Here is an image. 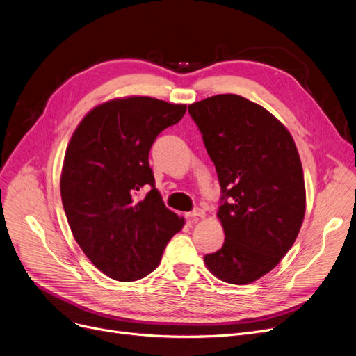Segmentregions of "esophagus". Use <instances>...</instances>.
Masks as SVG:
<instances>
[{"label":"esophagus","instance_id":"esophagus-1","mask_svg":"<svg viewBox=\"0 0 356 356\" xmlns=\"http://www.w3.org/2000/svg\"><path fill=\"white\" fill-rule=\"evenodd\" d=\"M186 216L190 220H197L198 218H204V211L202 209H194L193 211H188Z\"/></svg>","mask_w":356,"mask_h":356}]
</instances>
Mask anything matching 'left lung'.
Segmentation results:
<instances>
[{"label":"left lung","instance_id":"8db88e82","mask_svg":"<svg viewBox=\"0 0 356 356\" xmlns=\"http://www.w3.org/2000/svg\"><path fill=\"white\" fill-rule=\"evenodd\" d=\"M220 184L222 248L204 255L218 279L247 285L273 270L305 215L300 154L289 131L263 106L216 95L188 106Z\"/></svg>","mask_w":356,"mask_h":356}]
</instances>
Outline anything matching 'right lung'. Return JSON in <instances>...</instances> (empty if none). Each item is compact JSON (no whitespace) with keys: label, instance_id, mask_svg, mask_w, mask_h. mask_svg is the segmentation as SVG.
<instances>
[{"label":"right lung","instance_id":"add662e5","mask_svg":"<svg viewBox=\"0 0 356 356\" xmlns=\"http://www.w3.org/2000/svg\"><path fill=\"white\" fill-rule=\"evenodd\" d=\"M187 105L147 96L113 99L81 120L67 146L61 198L71 232L86 257L120 282L147 276L184 226L154 188L149 152ZM145 185L151 191L138 200Z\"/></svg>","mask_w":356,"mask_h":356}]
</instances>
